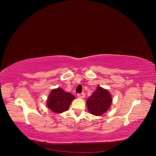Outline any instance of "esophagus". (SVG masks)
<instances>
[{
  "label": "esophagus",
  "mask_w": 156,
  "mask_h": 156,
  "mask_svg": "<svg viewBox=\"0 0 156 156\" xmlns=\"http://www.w3.org/2000/svg\"><path fill=\"white\" fill-rule=\"evenodd\" d=\"M77 96H78V97L79 98H84V96H85V93H79V94H77Z\"/></svg>",
  "instance_id": "34e87169"
}]
</instances>
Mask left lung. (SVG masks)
<instances>
[{"label": "left lung", "instance_id": "1", "mask_svg": "<svg viewBox=\"0 0 156 156\" xmlns=\"http://www.w3.org/2000/svg\"><path fill=\"white\" fill-rule=\"evenodd\" d=\"M112 99L109 91L101 87H97L96 91L86 101L87 107L90 114L94 115H101L110 108Z\"/></svg>", "mask_w": 156, "mask_h": 156}]
</instances>
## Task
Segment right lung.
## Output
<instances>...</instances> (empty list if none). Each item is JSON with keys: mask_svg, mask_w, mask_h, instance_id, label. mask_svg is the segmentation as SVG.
<instances>
[{"mask_svg": "<svg viewBox=\"0 0 156 156\" xmlns=\"http://www.w3.org/2000/svg\"><path fill=\"white\" fill-rule=\"evenodd\" d=\"M75 96L70 93L65 92L62 88L53 90L49 94L47 107L55 113H62L67 110Z\"/></svg>", "mask_w": 156, "mask_h": 156, "instance_id": "1", "label": "right lung"}]
</instances>
